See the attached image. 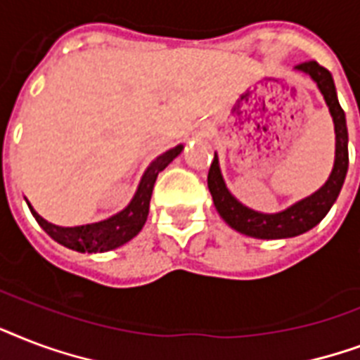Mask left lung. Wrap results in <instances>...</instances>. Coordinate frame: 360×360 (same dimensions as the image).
Segmentation results:
<instances>
[{
    "mask_svg": "<svg viewBox=\"0 0 360 360\" xmlns=\"http://www.w3.org/2000/svg\"><path fill=\"white\" fill-rule=\"evenodd\" d=\"M297 71L310 75L319 88V91L325 97L328 112L333 116L334 133H336V154H334V167L330 176L316 193L310 197L295 202L285 210L278 214H263L248 208L242 202L236 200V197L231 195L227 189L219 171L218 155H214L210 171H208V189H210L214 206L225 224L242 235L253 236V238H263V240H272V238H291L299 236L311 227H316L330 210L334 200L338 199L340 189L344 186L345 174H347V165H349V155H347V127H345V114L342 110L336 97V88H334L333 75L328 73L325 67H321L317 61H304L295 67Z\"/></svg>",
    "mask_w": 360,
    "mask_h": 360,
    "instance_id": "left-lung-1",
    "label": "left lung"
}]
</instances>
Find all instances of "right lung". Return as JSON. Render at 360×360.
<instances>
[{
  "label": "right lung",
  "mask_w": 360,
  "mask_h": 360,
  "mask_svg": "<svg viewBox=\"0 0 360 360\" xmlns=\"http://www.w3.org/2000/svg\"><path fill=\"white\" fill-rule=\"evenodd\" d=\"M182 144H178L174 148L167 150L165 154L158 155L150 163L146 172L142 174L141 184H139L129 205L112 218L103 219L97 224L79 225V227H60V225L50 224L44 218H41L30 202H27V206L32 210L33 218L37 219V224L46 231V235L52 236L61 246L80 253L108 252V250H114V248H120L125 242H129L133 236L141 233V229L146 224V218H148L150 199H152L155 178L182 152Z\"/></svg>",
  "instance_id": "right-lung-1"
}]
</instances>
